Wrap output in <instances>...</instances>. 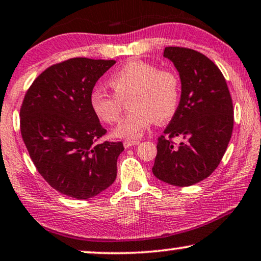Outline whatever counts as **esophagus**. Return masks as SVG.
Listing matches in <instances>:
<instances>
[{"mask_svg": "<svg viewBox=\"0 0 261 261\" xmlns=\"http://www.w3.org/2000/svg\"><path fill=\"white\" fill-rule=\"evenodd\" d=\"M138 143H140V141L126 140V141H124V147L125 148H130V147H133V145H137Z\"/></svg>", "mask_w": 261, "mask_h": 261, "instance_id": "34e87169", "label": "esophagus"}]
</instances>
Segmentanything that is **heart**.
<instances>
[{
    "instance_id": "obj_1",
    "label": "heart",
    "mask_w": 261,
    "mask_h": 261,
    "mask_svg": "<svg viewBox=\"0 0 261 261\" xmlns=\"http://www.w3.org/2000/svg\"><path fill=\"white\" fill-rule=\"evenodd\" d=\"M114 94L101 88L92 90L89 105L99 120L113 124L120 118L124 101L131 111L113 130L119 138L141 137L152 121L166 123L175 116L179 107L181 83L173 69H159L145 61H130L111 75Z\"/></svg>"
}]
</instances>
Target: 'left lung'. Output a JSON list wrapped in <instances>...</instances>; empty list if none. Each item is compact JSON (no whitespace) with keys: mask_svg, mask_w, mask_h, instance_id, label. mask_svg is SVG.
<instances>
[{"mask_svg":"<svg viewBox=\"0 0 261 261\" xmlns=\"http://www.w3.org/2000/svg\"><path fill=\"white\" fill-rule=\"evenodd\" d=\"M163 56L178 69L181 99L158 138L152 173L171 185L191 186L206 179L220 165L231 138L234 107L223 74L205 55L168 46ZM178 136L186 142L176 145L172 138Z\"/></svg>","mask_w":261,"mask_h":261,"instance_id":"obj_1","label":"left lung"}]
</instances>
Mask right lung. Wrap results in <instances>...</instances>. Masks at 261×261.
<instances>
[{
    "label": "right lung",
    "instance_id": "1",
    "mask_svg": "<svg viewBox=\"0 0 261 261\" xmlns=\"http://www.w3.org/2000/svg\"><path fill=\"white\" fill-rule=\"evenodd\" d=\"M116 61L76 57L41 72L27 89L20 130L37 171L48 185L76 199L95 197L117 178L121 142H99L107 131L89 95Z\"/></svg>",
    "mask_w": 261,
    "mask_h": 261
}]
</instances>
